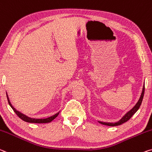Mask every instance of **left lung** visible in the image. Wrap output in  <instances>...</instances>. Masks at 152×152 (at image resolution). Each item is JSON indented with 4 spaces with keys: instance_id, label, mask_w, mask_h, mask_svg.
Returning a JSON list of instances; mask_svg holds the SVG:
<instances>
[{
    "instance_id": "1",
    "label": "left lung",
    "mask_w": 152,
    "mask_h": 152,
    "mask_svg": "<svg viewBox=\"0 0 152 152\" xmlns=\"http://www.w3.org/2000/svg\"><path fill=\"white\" fill-rule=\"evenodd\" d=\"M144 92H145V84L143 85V90H142V93L141 94L140 98H139L138 102H137V103H136L135 105H134V106L132 107L131 110H129V112H127L126 114H125L124 116L119 120V121H118L116 122H101V121H98V122H99L100 124L106 125V126H118V125H120V124L124 123V122H127L130 118H131L132 115L135 114V113L137 112V111L139 109V107H140L141 105V103H142V101H143V99Z\"/></svg>"
}]
</instances>
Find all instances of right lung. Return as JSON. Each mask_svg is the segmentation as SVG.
<instances>
[{
  "label": "right lung",
  "instance_id": "right-lung-1",
  "mask_svg": "<svg viewBox=\"0 0 152 152\" xmlns=\"http://www.w3.org/2000/svg\"><path fill=\"white\" fill-rule=\"evenodd\" d=\"M7 94V100H8V102H9V104L10 106L11 107L12 109L15 112V114L18 115L19 118H20L23 120V121L25 122H30V123H49V122H50L52 121V120H53L55 118H56L57 115H59V112L57 113V114H55L53 115H51V116H50L49 118H40V119H38V118H32L30 117H28L27 115L22 114V113L19 112V111L17 110L15 107H14L13 105L10 102V100H9V96L7 95V93H6Z\"/></svg>",
  "mask_w": 152,
  "mask_h": 152
}]
</instances>
